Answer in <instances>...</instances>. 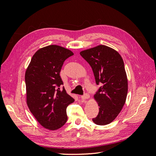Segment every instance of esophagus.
<instances>
[{
  "label": "esophagus",
  "mask_w": 156,
  "mask_h": 156,
  "mask_svg": "<svg viewBox=\"0 0 156 156\" xmlns=\"http://www.w3.org/2000/svg\"><path fill=\"white\" fill-rule=\"evenodd\" d=\"M89 97H90V95L88 94H84V95H83L82 96H81V99L82 100H87V99H88V98H89Z\"/></svg>",
  "instance_id": "esophagus-1"
}]
</instances>
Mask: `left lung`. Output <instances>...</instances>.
Returning a JSON list of instances; mask_svg holds the SVG:
<instances>
[{
    "label": "left lung",
    "instance_id": "1",
    "mask_svg": "<svg viewBox=\"0 0 156 156\" xmlns=\"http://www.w3.org/2000/svg\"><path fill=\"white\" fill-rule=\"evenodd\" d=\"M80 55L91 66L96 84H100L94 95L99 112L92 120L98 125H107L116 119L126 102L127 79L123 59L116 51L103 45Z\"/></svg>",
    "mask_w": 156,
    "mask_h": 156
}]
</instances>
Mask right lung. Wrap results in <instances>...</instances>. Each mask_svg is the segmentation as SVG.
Masks as SVG:
<instances>
[{
	"instance_id": "obj_1",
	"label": "right lung",
	"mask_w": 156,
	"mask_h": 156,
	"mask_svg": "<svg viewBox=\"0 0 156 156\" xmlns=\"http://www.w3.org/2000/svg\"><path fill=\"white\" fill-rule=\"evenodd\" d=\"M73 53L51 45L37 51L25 73L27 102L30 112L45 128L55 130L68 120L67 107L75 100L62 87L60 72L64 61Z\"/></svg>"
}]
</instances>
